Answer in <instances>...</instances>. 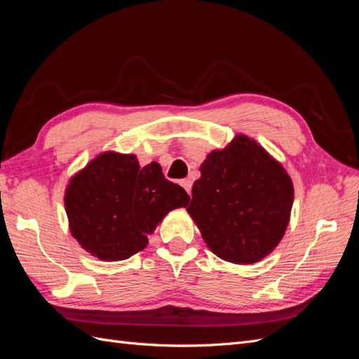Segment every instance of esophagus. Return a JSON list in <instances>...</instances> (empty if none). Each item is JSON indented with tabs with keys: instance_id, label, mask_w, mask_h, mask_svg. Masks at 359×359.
Instances as JSON below:
<instances>
[{
	"instance_id": "1",
	"label": "esophagus",
	"mask_w": 359,
	"mask_h": 359,
	"mask_svg": "<svg viewBox=\"0 0 359 359\" xmlns=\"http://www.w3.org/2000/svg\"><path fill=\"white\" fill-rule=\"evenodd\" d=\"M181 186L186 189V191L189 193V194H191V186H193V182L190 181V180H182L181 181Z\"/></svg>"
}]
</instances>
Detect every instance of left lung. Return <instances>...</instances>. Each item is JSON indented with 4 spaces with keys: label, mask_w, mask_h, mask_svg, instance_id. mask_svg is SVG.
Instances as JSON below:
<instances>
[{
    "label": "left lung",
    "mask_w": 359,
    "mask_h": 359,
    "mask_svg": "<svg viewBox=\"0 0 359 359\" xmlns=\"http://www.w3.org/2000/svg\"><path fill=\"white\" fill-rule=\"evenodd\" d=\"M187 211L214 255L248 265L268 256L290 220L293 184L264 147L236 135L201 165Z\"/></svg>",
    "instance_id": "1"
}]
</instances>
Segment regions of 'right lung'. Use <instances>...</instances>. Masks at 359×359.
I'll return each mask as SVG.
<instances>
[{
	"label": "right lung",
	"mask_w": 359,
	"mask_h": 359,
	"mask_svg": "<svg viewBox=\"0 0 359 359\" xmlns=\"http://www.w3.org/2000/svg\"><path fill=\"white\" fill-rule=\"evenodd\" d=\"M190 196L153 161L106 151L74 173L64 194L73 238L100 260H124L144 250L165 215Z\"/></svg>",
	"instance_id": "obj_1"
}]
</instances>
